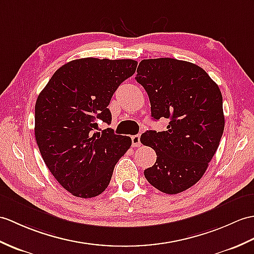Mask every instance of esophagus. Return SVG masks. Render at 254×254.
<instances>
[{
    "instance_id": "1",
    "label": "esophagus",
    "mask_w": 254,
    "mask_h": 254,
    "mask_svg": "<svg viewBox=\"0 0 254 254\" xmlns=\"http://www.w3.org/2000/svg\"><path fill=\"white\" fill-rule=\"evenodd\" d=\"M132 146L133 147H139L140 146V135H134L132 136Z\"/></svg>"
}]
</instances>
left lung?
<instances>
[{
	"label": "left lung",
	"mask_w": 254,
	"mask_h": 254,
	"mask_svg": "<svg viewBox=\"0 0 254 254\" xmlns=\"http://www.w3.org/2000/svg\"><path fill=\"white\" fill-rule=\"evenodd\" d=\"M135 76L148 94L151 117L166 118V131L140 136L157 160L146 180L164 193L184 191L202 178L224 132L225 118L219 86L202 68L174 58L141 61Z\"/></svg>",
	"instance_id": "left-lung-1"
}]
</instances>
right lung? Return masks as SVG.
I'll list each match as a JSON object with an SVG mask.
<instances>
[{"label": "right lung", "mask_w": 254, "mask_h": 254, "mask_svg": "<svg viewBox=\"0 0 254 254\" xmlns=\"http://www.w3.org/2000/svg\"><path fill=\"white\" fill-rule=\"evenodd\" d=\"M136 67L133 60H74L56 70L39 94L34 135L41 156L57 182L75 197L102 193L116 163L132 145L131 137L109 127L98 132L97 121L111 122L110 99Z\"/></svg>", "instance_id": "1"}]
</instances>
